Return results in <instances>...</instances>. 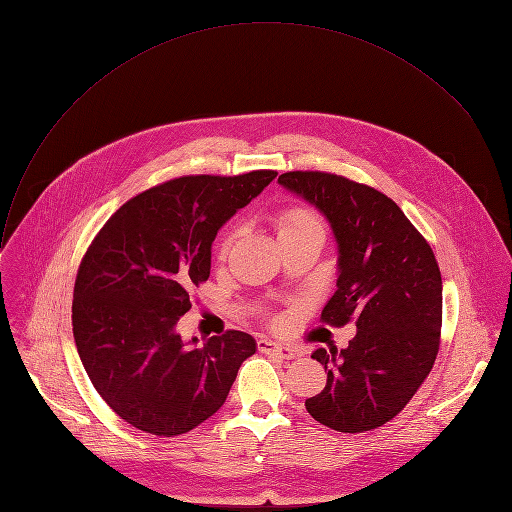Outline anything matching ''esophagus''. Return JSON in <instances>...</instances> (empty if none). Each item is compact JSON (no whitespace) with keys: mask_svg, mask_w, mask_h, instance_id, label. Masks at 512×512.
<instances>
[{"mask_svg":"<svg viewBox=\"0 0 512 512\" xmlns=\"http://www.w3.org/2000/svg\"><path fill=\"white\" fill-rule=\"evenodd\" d=\"M257 348L265 354H277L281 358H296L298 356V350L291 348V346H285V344H279V342H273V340H267V338H261L257 342Z\"/></svg>","mask_w":512,"mask_h":512,"instance_id":"esophagus-1","label":"esophagus"}]
</instances>
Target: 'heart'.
<instances>
[{"instance_id":"obj_1","label":"heart","mask_w":512,"mask_h":512,"mask_svg":"<svg viewBox=\"0 0 512 512\" xmlns=\"http://www.w3.org/2000/svg\"><path fill=\"white\" fill-rule=\"evenodd\" d=\"M275 231H277V239L281 243L285 239L298 237L302 233H312V231L314 233H324V225L320 221V216L316 212H312L310 208L291 206V208H285V210H281L277 214V218H275ZM231 245H233V235L223 239L221 251H218L221 259L227 257Z\"/></svg>"}]
</instances>
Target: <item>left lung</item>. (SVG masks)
<instances>
[{"instance_id": "1", "label": "left lung", "mask_w": 512, "mask_h": 512, "mask_svg": "<svg viewBox=\"0 0 512 512\" xmlns=\"http://www.w3.org/2000/svg\"><path fill=\"white\" fill-rule=\"evenodd\" d=\"M316 206L336 239V291L322 322L354 320L346 348H318L326 387L306 399L326 427L360 433L393 419L429 375L442 330V273L403 210L383 192L326 172L277 180Z\"/></svg>"}]
</instances>
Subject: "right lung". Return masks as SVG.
<instances>
[{
  "label": "right lung",
  "instance_id": "add662e5",
  "mask_svg": "<svg viewBox=\"0 0 512 512\" xmlns=\"http://www.w3.org/2000/svg\"><path fill=\"white\" fill-rule=\"evenodd\" d=\"M277 176H182L127 200L81 261L72 332L103 401L129 425L180 435L227 401L251 334L184 342L176 326L190 289L210 275L212 241L229 218Z\"/></svg>",
  "mask_w": 512,
  "mask_h": 512
}]
</instances>
